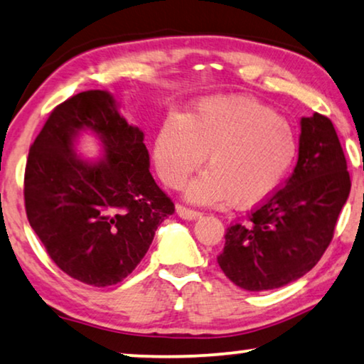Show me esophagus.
Here are the masks:
<instances>
[{
    "label": "esophagus",
    "mask_w": 364,
    "mask_h": 364,
    "mask_svg": "<svg viewBox=\"0 0 364 364\" xmlns=\"http://www.w3.org/2000/svg\"><path fill=\"white\" fill-rule=\"evenodd\" d=\"M176 214L181 217V219H186V220H194L198 219L200 215L199 210H194V209H189L186 205L183 204H176Z\"/></svg>",
    "instance_id": "obj_1"
}]
</instances>
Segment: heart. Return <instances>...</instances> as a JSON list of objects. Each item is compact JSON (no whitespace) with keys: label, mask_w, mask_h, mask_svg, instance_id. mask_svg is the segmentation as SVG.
Masks as SVG:
<instances>
[{"label":"heart","mask_w":364,"mask_h":364,"mask_svg":"<svg viewBox=\"0 0 364 364\" xmlns=\"http://www.w3.org/2000/svg\"><path fill=\"white\" fill-rule=\"evenodd\" d=\"M208 155L209 171L189 184L198 204L229 200L253 208L273 194L297 155L292 127L262 102L242 96L205 97L186 117H170L156 134L154 160L161 181L183 186Z\"/></svg>","instance_id":"heart-1"}]
</instances>
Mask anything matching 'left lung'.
<instances>
[{"label": "left lung", "instance_id": "left-lung-1", "mask_svg": "<svg viewBox=\"0 0 364 364\" xmlns=\"http://www.w3.org/2000/svg\"><path fill=\"white\" fill-rule=\"evenodd\" d=\"M350 188L332 121L318 112L302 117L294 171L248 214L245 224L227 229L224 250L217 257L220 269L232 283L255 292L302 278L332 242Z\"/></svg>", "mask_w": 364, "mask_h": 364}]
</instances>
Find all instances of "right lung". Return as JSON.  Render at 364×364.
Returning <instances> with one entry per match:
<instances>
[{
    "mask_svg": "<svg viewBox=\"0 0 364 364\" xmlns=\"http://www.w3.org/2000/svg\"><path fill=\"white\" fill-rule=\"evenodd\" d=\"M102 140L105 159L74 154L80 129ZM144 132L130 126L101 90L58 105L29 149L24 173L27 220L48 257L81 283H121L145 257L175 204L150 175Z\"/></svg>",
    "mask_w": 364,
    "mask_h": 364,
    "instance_id": "add662e5",
    "label": "right lung"
}]
</instances>
